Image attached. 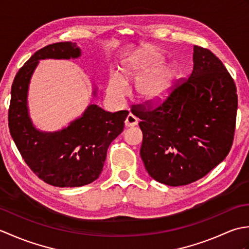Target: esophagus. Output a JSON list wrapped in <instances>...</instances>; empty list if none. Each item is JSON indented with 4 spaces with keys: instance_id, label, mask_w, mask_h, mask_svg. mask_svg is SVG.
<instances>
[{
    "instance_id": "1",
    "label": "esophagus",
    "mask_w": 249,
    "mask_h": 249,
    "mask_svg": "<svg viewBox=\"0 0 249 249\" xmlns=\"http://www.w3.org/2000/svg\"><path fill=\"white\" fill-rule=\"evenodd\" d=\"M137 124H138V119H137L134 114L129 113L125 120L126 127H134V126H136Z\"/></svg>"
}]
</instances>
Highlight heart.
<instances>
[{
  "instance_id": "obj_1",
  "label": "heart",
  "mask_w": 249,
  "mask_h": 249,
  "mask_svg": "<svg viewBox=\"0 0 249 249\" xmlns=\"http://www.w3.org/2000/svg\"><path fill=\"white\" fill-rule=\"evenodd\" d=\"M162 59L156 49L141 50L121 67V73L110 71L106 92L116 103H123L129 94L128 81H137L139 97L146 103L160 102L166 96L174 77V67L171 64H161L155 67Z\"/></svg>"
}]
</instances>
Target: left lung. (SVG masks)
<instances>
[{"label": "left lung", "instance_id": "obj_1", "mask_svg": "<svg viewBox=\"0 0 249 249\" xmlns=\"http://www.w3.org/2000/svg\"><path fill=\"white\" fill-rule=\"evenodd\" d=\"M192 75L154 110L135 113L143 134L147 173L168 186L187 185L223 161L233 142L237 95L233 79L210 50L194 46Z\"/></svg>", "mask_w": 249, "mask_h": 249}]
</instances>
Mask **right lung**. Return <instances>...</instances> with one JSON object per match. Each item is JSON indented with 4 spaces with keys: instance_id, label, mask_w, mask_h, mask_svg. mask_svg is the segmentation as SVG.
<instances>
[{
    "instance_id": "right-lung-1",
    "label": "right lung",
    "mask_w": 249,
    "mask_h": 249,
    "mask_svg": "<svg viewBox=\"0 0 249 249\" xmlns=\"http://www.w3.org/2000/svg\"><path fill=\"white\" fill-rule=\"evenodd\" d=\"M81 56L76 43H56L36 51L20 68L12 86L8 126L21 156L37 177L56 187H79L98 178L107 150L124 128L128 111L107 112L89 105L68 126L56 131L35 127L29 112L31 78L40 60H71ZM97 89L94 87L93 96Z\"/></svg>"
}]
</instances>
